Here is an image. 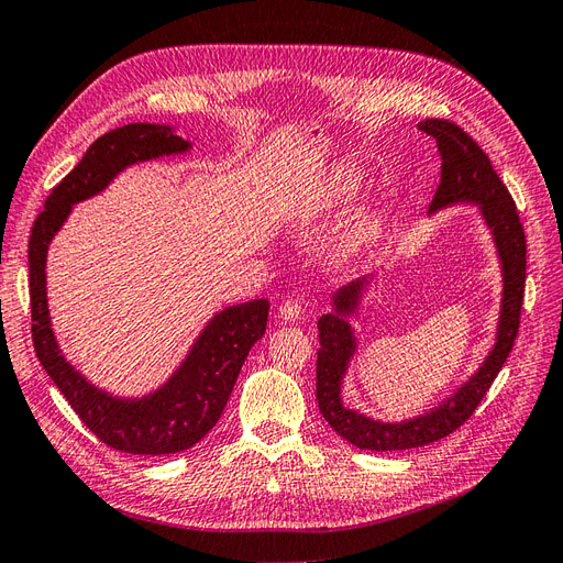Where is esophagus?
Here are the masks:
<instances>
[{
  "mask_svg": "<svg viewBox=\"0 0 563 563\" xmlns=\"http://www.w3.org/2000/svg\"><path fill=\"white\" fill-rule=\"evenodd\" d=\"M279 314H282V319L284 321H298L300 319V314H302V305H300V300H284L282 305H279Z\"/></svg>",
  "mask_w": 563,
  "mask_h": 563,
  "instance_id": "esophagus-1",
  "label": "esophagus"
}]
</instances>
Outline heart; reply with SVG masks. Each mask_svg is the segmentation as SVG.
Masks as SVG:
<instances>
[{"label": "heart", "mask_w": 563, "mask_h": 563, "mask_svg": "<svg viewBox=\"0 0 563 563\" xmlns=\"http://www.w3.org/2000/svg\"><path fill=\"white\" fill-rule=\"evenodd\" d=\"M356 190H360V180H356V174H352L350 168H340V172L331 174L329 180L319 187V192L314 197L302 201L300 211L343 207V203H350L354 199ZM385 228H387V220L380 211H366L364 216L354 220L343 236H340L338 258L345 263L362 258L364 253H368L383 240Z\"/></svg>", "instance_id": "heart-1"}]
</instances>
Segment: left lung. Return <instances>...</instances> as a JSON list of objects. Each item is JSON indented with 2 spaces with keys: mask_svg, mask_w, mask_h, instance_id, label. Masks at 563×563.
Listing matches in <instances>:
<instances>
[{
  "mask_svg": "<svg viewBox=\"0 0 563 563\" xmlns=\"http://www.w3.org/2000/svg\"><path fill=\"white\" fill-rule=\"evenodd\" d=\"M418 129L432 135L441 155V183L430 203V216L457 203H474L496 244L503 275L500 317L496 343L486 360L463 385L453 389V395L420 416L401 422H383L343 404V380L360 347V338L350 319L360 314L371 284L378 275H368L338 288L331 298V312L321 314L317 323L321 343L317 350V401L323 420L352 446L366 451L418 449L455 432L486 397L490 383L496 380L512 352L519 331L526 284V236L517 203L498 174L493 172L486 152L463 129L444 119H424Z\"/></svg>",
  "mask_w": 563,
  "mask_h": 563,
  "instance_id": "left-lung-1",
  "label": "left lung"
}]
</instances>
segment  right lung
<instances>
[{
    "label": "right lung",
    "mask_w": 563,
    "mask_h": 563,
    "mask_svg": "<svg viewBox=\"0 0 563 563\" xmlns=\"http://www.w3.org/2000/svg\"><path fill=\"white\" fill-rule=\"evenodd\" d=\"M190 150L192 143L168 124L139 122L100 135L46 197L30 234V308L37 360L81 422L122 453H180L213 430L251 347L265 335L269 302L258 298L216 312L164 385L143 397H117L79 373L58 345L48 314L46 255L75 203L108 190L129 166L187 155Z\"/></svg>",
    "instance_id": "right-lung-1"
}]
</instances>
